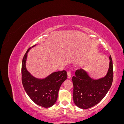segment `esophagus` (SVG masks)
I'll use <instances>...</instances> for the list:
<instances>
[{"label":"esophagus","instance_id":"1","mask_svg":"<svg viewBox=\"0 0 124 124\" xmlns=\"http://www.w3.org/2000/svg\"><path fill=\"white\" fill-rule=\"evenodd\" d=\"M67 75H68V78H70L71 77V71H68L67 72Z\"/></svg>","mask_w":124,"mask_h":124}]
</instances>
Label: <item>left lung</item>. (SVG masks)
Masks as SVG:
<instances>
[{"label": "left lung", "instance_id": "obj_1", "mask_svg": "<svg viewBox=\"0 0 124 124\" xmlns=\"http://www.w3.org/2000/svg\"><path fill=\"white\" fill-rule=\"evenodd\" d=\"M109 68L106 76L98 80L93 79L83 69L76 71L72 77L73 101L81 108L87 109L96 106L106 95L113 79V62L109 57Z\"/></svg>", "mask_w": 124, "mask_h": 124}]
</instances>
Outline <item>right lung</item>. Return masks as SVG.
Returning <instances> with one entry per match:
<instances>
[{
    "mask_svg": "<svg viewBox=\"0 0 124 124\" xmlns=\"http://www.w3.org/2000/svg\"><path fill=\"white\" fill-rule=\"evenodd\" d=\"M31 48L27 50L22 61V84L29 98L36 104L44 108H49L53 106L57 100L60 87L67 79V73L65 70L57 71L43 79L33 77L26 67L27 53Z\"/></svg>",
    "mask_w": 124,
    "mask_h": 124,
    "instance_id": "right-lung-1",
    "label": "right lung"
}]
</instances>
